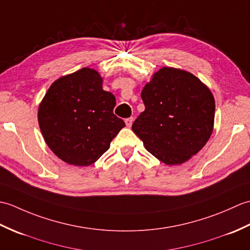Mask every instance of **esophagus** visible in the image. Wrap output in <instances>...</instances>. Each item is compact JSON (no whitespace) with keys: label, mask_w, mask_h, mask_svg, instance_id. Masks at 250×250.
Segmentation results:
<instances>
[{"label":"esophagus","mask_w":250,"mask_h":250,"mask_svg":"<svg viewBox=\"0 0 250 250\" xmlns=\"http://www.w3.org/2000/svg\"><path fill=\"white\" fill-rule=\"evenodd\" d=\"M133 121H134L133 117H130V118L125 119V125H126V126H128V128H130V126L132 125V124H133Z\"/></svg>","instance_id":"34e87169"}]
</instances>
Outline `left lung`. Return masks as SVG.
<instances>
[{
  "instance_id": "left-lung-1",
  "label": "left lung",
  "mask_w": 250,
  "mask_h": 250,
  "mask_svg": "<svg viewBox=\"0 0 250 250\" xmlns=\"http://www.w3.org/2000/svg\"><path fill=\"white\" fill-rule=\"evenodd\" d=\"M145 110L132 130L146 149L167 166H178L196 155L213 133L215 99L198 77L162 67L142 90Z\"/></svg>"
}]
</instances>
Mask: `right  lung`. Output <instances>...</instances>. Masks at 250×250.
Segmentation results:
<instances>
[{
  "label": "right lung",
  "instance_id": "right-lung-1",
  "mask_svg": "<svg viewBox=\"0 0 250 250\" xmlns=\"http://www.w3.org/2000/svg\"><path fill=\"white\" fill-rule=\"evenodd\" d=\"M102 86L99 72L83 67L52 83L39 106L46 144L71 166H91L125 126L114 114V94Z\"/></svg>",
  "mask_w": 250,
  "mask_h": 250
}]
</instances>
